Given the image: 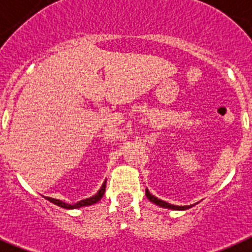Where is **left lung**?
I'll return each mask as SVG.
<instances>
[{
	"mask_svg": "<svg viewBox=\"0 0 252 252\" xmlns=\"http://www.w3.org/2000/svg\"><path fill=\"white\" fill-rule=\"evenodd\" d=\"M145 196H147V198L151 201V202L156 203L157 206H159V207H163V209H171V210H187V209H190L193 205H189V206H175V205H170V203L165 202V201H162V199L157 198L156 196H153V194H151L149 193L148 189H145Z\"/></svg>",
	"mask_w": 252,
	"mask_h": 252,
	"instance_id": "obj_1",
	"label": "left lung"
}]
</instances>
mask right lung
<instances>
[{"mask_svg": "<svg viewBox=\"0 0 252 252\" xmlns=\"http://www.w3.org/2000/svg\"><path fill=\"white\" fill-rule=\"evenodd\" d=\"M105 183H107V182L103 183V186H101V188L97 190V193L95 194V196L90 197V198L82 199V201H80V202H77V203H73V205L63 202V201H60V199L51 198V197H45V198H46L47 201H50L51 203H54V205L59 206V207H63V209H66V210L80 209V207H85V206L94 205V203H96V202H99V201H100L101 197H103V194H104V192H105Z\"/></svg>", "mask_w": 252, "mask_h": 252, "instance_id": "obj_1", "label": "right lung"}]
</instances>
